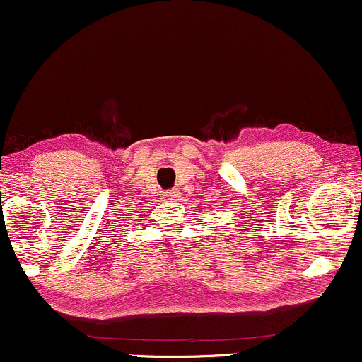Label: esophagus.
Masks as SVG:
<instances>
[{"mask_svg":"<svg viewBox=\"0 0 362 362\" xmlns=\"http://www.w3.org/2000/svg\"><path fill=\"white\" fill-rule=\"evenodd\" d=\"M178 195H180L178 190H170V192H167V197H170V199H175V197H178Z\"/></svg>","mask_w":362,"mask_h":362,"instance_id":"obj_1","label":"esophagus"}]
</instances>
